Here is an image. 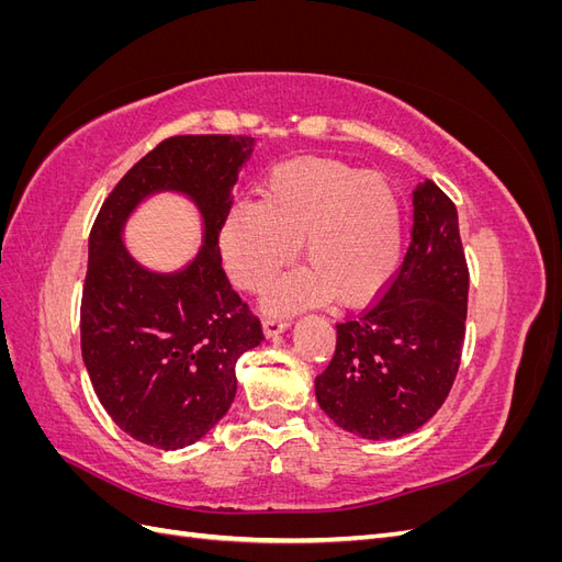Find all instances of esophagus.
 <instances>
[{
  "mask_svg": "<svg viewBox=\"0 0 562 562\" xmlns=\"http://www.w3.org/2000/svg\"><path fill=\"white\" fill-rule=\"evenodd\" d=\"M262 328H265L267 337H277V335H281V333H285L288 328H291V323L281 321V318H265Z\"/></svg>",
  "mask_w": 562,
  "mask_h": 562,
  "instance_id": "1",
  "label": "esophagus"
}]
</instances>
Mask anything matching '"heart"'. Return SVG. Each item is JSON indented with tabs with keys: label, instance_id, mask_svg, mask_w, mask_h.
Segmentation results:
<instances>
[{
	"label": "heart",
	"instance_id": "heart-1",
	"mask_svg": "<svg viewBox=\"0 0 562 562\" xmlns=\"http://www.w3.org/2000/svg\"><path fill=\"white\" fill-rule=\"evenodd\" d=\"M300 241L312 269L283 279L269 307L295 312L333 293L339 304H363L398 267V199L384 178L339 161H291L271 171L262 203L229 209L217 236L232 281L250 293L271 283Z\"/></svg>",
	"mask_w": 562,
	"mask_h": 562
}]
</instances>
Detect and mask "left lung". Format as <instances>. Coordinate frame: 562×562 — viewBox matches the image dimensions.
<instances>
[{
	"label": "left lung",
	"instance_id": "left-lung-1",
	"mask_svg": "<svg viewBox=\"0 0 562 562\" xmlns=\"http://www.w3.org/2000/svg\"><path fill=\"white\" fill-rule=\"evenodd\" d=\"M469 269L454 203L431 180L413 192L405 260L378 304L337 323L316 401L337 427L368 440L417 431L448 398L464 345Z\"/></svg>",
	"mask_w": 562,
	"mask_h": 562
}]
</instances>
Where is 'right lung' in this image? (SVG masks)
Listing matches in <instances>:
<instances>
[{"mask_svg":"<svg viewBox=\"0 0 562 562\" xmlns=\"http://www.w3.org/2000/svg\"><path fill=\"white\" fill-rule=\"evenodd\" d=\"M255 149L248 135H176L116 182L89 236L81 295V356L98 401L145 446L180 450L223 419L236 396L234 366L265 335L232 291L217 236L232 190ZM190 198L202 248L182 270L151 272L127 252L123 227L149 195Z\"/></svg>","mask_w":562,"mask_h":562,"instance_id":"obj_1","label":"right lung"}]
</instances>
